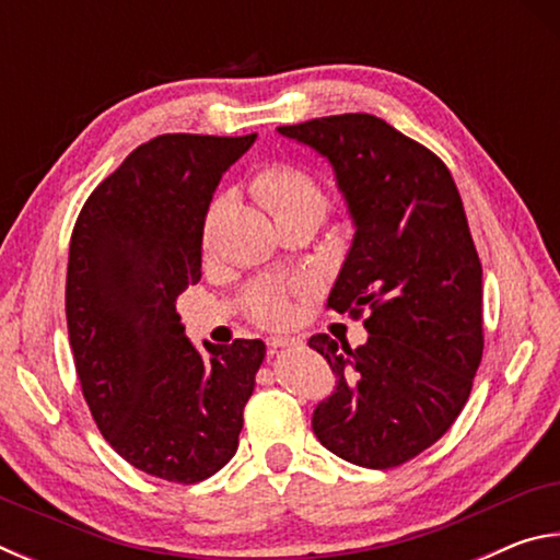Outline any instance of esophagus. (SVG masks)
<instances>
[{
	"instance_id": "obj_1",
	"label": "esophagus",
	"mask_w": 560,
	"mask_h": 560,
	"mask_svg": "<svg viewBox=\"0 0 560 560\" xmlns=\"http://www.w3.org/2000/svg\"><path fill=\"white\" fill-rule=\"evenodd\" d=\"M299 343H301V338H293V336H271L267 340L269 353H277V350H281V348H291V346H299Z\"/></svg>"
}]
</instances>
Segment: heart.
I'll return each mask as SVG.
<instances>
[{
  "label": "heart",
  "mask_w": 560,
  "mask_h": 560,
  "mask_svg": "<svg viewBox=\"0 0 560 560\" xmlns=\"http://www.w3.org/2000/svg\"><path fill=\"white\" fill-rule=\"evenodd\" d=\"M254 192L259 202L267 207L273 222L287 220V217L308 214L320 217L326 212V195L320 185L306 170L293 165H271L261 170L254 179ZM249 314L261 326H283L293 318V303L289 289L277 283H264L249 296Z\"/></svg>",
  "instance_id": "obj_1"
}]
</instances>
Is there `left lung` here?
<instances>
[{
  "label": "left lung",
  "mask_w": 560,
  "mask_h": 560,
  "mask_svg": "<svg viewBox=\"0 0 560 560\" xmlns=\"http://www.w3.org/2000/svg\"><path fill=\"white\" fill-rule=\"evenodd\" d=\"M277 130L334 167L355 234L328 306L368 311L355 350L308 338L336 373L314 434L358 467H397L452 428L485 350L481 261L462 197L447 165L383 118L343 113Z\"/></svg>",
  "instance_id": "1"
}]
</instances>
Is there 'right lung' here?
<instances>
[{
    "mask_svg": "<svg viewBox=\"0 0 560 560\" xmlns=\"http://www.w3.org/2000/svg\"><path fill=\"white\" fill-rule=\"evenodd\" d=\"M167 132L138 145L75 220L66 324L75 373L106 442L150 477L195 485L234 457L267 346L205 340L175 301L202 277V232L222 175L254 145Z\"/></svg>",
    "mask_w": 560,
    "mask_h": 560,
    "instance_id": "1",
    "label": "right lung"
}]
</instances>
